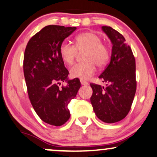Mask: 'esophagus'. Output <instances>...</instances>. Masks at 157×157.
Wrapping results in <instances>:
<instances>
[{"label":"esophagus","instance_id":"obj_1","mask_svg":"<svg viewBox=\"0 0 157 157\" xmlns=\"http://www.w3.org/2000/svg\"><path fill=\"white\" fill-rule=\"evenodd\" d=\"M80 83L82 85H88V84H89L87 82H86V81H85L83 80H80Z\"/></svg>","mask_w":157,"mask_h":157}]
</instances>
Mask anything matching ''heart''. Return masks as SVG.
<instances>
[{"label":"heart","mask_w":157,"mask_h":157,"mask_svg":"<svg viewBox=\"0 0 157 157\" xmlns=\"http://www.w3.org/2000/svg\"><path fill=\"white\" fill-rule=\"evenodd\" d=\"M86 49L83 54L84 61L75 64L70 69V75L75 78L89 80L98 67H104L111 57L109 47L102 42L101 37L92 32L79 34L75 37V44L63 42L60 46L61 58L67 65L75 62L78 51Z\"/></svg>","instance_id":"obj_1"}]
</instances>
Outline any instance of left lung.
<instances>
[{
	"label": "left lung",
	"instance_id": "8db88e82",
	"mask_svg": "<svg viewBox=\"0 0 157 157\" xmlns=\"http://www.w3.org/2000/svg\"><path fill=\"white\" fill-rule=\"evenodd\" d=\"M112 43L111 61L99 76L106 86L90 83L91 102L97 117L106 123L123 120L130 111L136 90V62L131 48L120 32L102 26Z\"/></svg>",
	"mask_w": 157,
	"mask_h": 157
}]
</instances>
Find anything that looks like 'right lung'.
<instances>
[{
	"label": "right lung",
	"instance_id": "add662e5",
	"mask_svg": "<svg viewBox=\"0 0 157 157\" xmlns=\"http://www.w3.org/2000/svg\"><path fill=\"white\" fill-rule=\"evenodd\" d=\"M76 27L45 26L32 36L23 57L27 92L35 112L43 121L60 126L70 118L68 105L80 88L78 78L68 80V71L60 55V46ZM62 81L67 86H59Z\"/></svg>",
	"mask_w": 157,
	"mask_h": 157
}]
</instances>
